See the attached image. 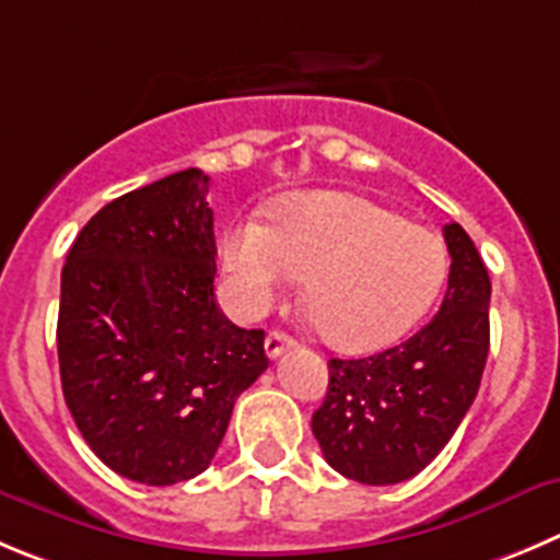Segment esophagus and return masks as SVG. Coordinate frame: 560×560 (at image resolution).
<instances>
[{"label":"esophagus","mask_w":560,"mask_h":560,"mask_svg":"<svg viewBox=\"0 0 560 560\" xmlns=\"http://www.w3.org/2000/svg\"><path fill=\"white\" fill-rule=\"evenodd\" d=\"M290 345H292L290 334L270 331L268 339H265V353H268L270 359H276V357H281V353H284V348H290Z\"/></svg>","instance_id":"34e87169"}]
</instances>
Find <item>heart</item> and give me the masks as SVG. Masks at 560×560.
Segmentation results:
<instances>
[{
	"instance_id": "1",
	"label": "heart",
	"mask_w": 560,
	"mask_h": 560,
	"mask_svg": "<svg viewBox=\"0 0 560 560\" xmlns=\"http://www.w3.org/2000/svg\"><path fill=\"white\" fill-rule=\"evenodd\" d=\"M221 256L240 315H262L292 281L306 279L315 328L351 353L398 342L447 279V248L436 232L342 190L298 192L276 207L270 226L234 223Z\"/></svg>"
}]
</instances>
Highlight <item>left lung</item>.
Listing matches in <instances>:
<instances>
[{
    "mask_svg": "<svg viewBox=\"0 0 560 560\" xmlns=\"http://www.w3.org/2000/svg\"><path fill=\"white\" fill-rule=\"evenodd\" d=\"M445 243L453 262L433 320L389 351L328 362L312 433L345 478L368 486L415 478L451 442L478 395L492 281L458 223H447Z\"/></svg>",
    "mask_w": 560,
    "mask_h": 560,
    "instance_id": "8db88e82",
    "label": "left lung"
}]
</instances>
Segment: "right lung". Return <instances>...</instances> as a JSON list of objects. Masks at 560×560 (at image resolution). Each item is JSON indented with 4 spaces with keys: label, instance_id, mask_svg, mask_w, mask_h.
<instances>
[{
    "label": "right lung",
    "instance_id": "1",
    "mask_svg": "<svg viewBox=\"0 0 560 560\" xmlns=\"http://www.w3.org/2000/svg\"><path fill=\"white\" fill-rule=\"evenodd\" d=\"M207 185L187 168L115 198L62 265V398L88 447L145 486L203 472L240 392L268 370L262 328L218 310Z\"/></svg>",
    "mask_w": 560,
    "mask_h": 560
}]
</instances>
